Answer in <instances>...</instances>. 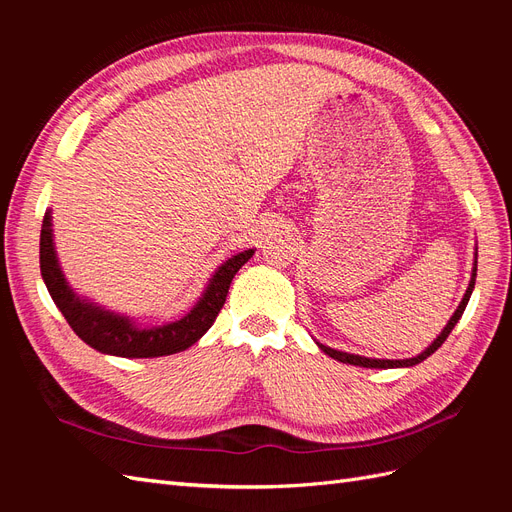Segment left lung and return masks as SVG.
I'll return each instance as SVG.
<instances>
[{"label":"left lung","mask_w":512,"mask_h":512,"mask_svg":"<svg viewBox=\"0 0 512 512\" xmlns=\"http://www.w3.org/2000/svg\"><path fill=\"white\" fill-rule=\"evenodd\" d=\"M476 256H478V247H476V252H474V267H472V277H470V284H468V290H466V294H463V299H461V303H459V307L455 309V314L451 316V320L446 322V327L442 329V333L433 339V342L421 352V354H416V356H412V359H399V361H391V359H369V356H359V354H350V352H342V350H335V348H329V346H324V344H320V342H316L318 344V348L324 352V354H329L331 359H335V361H339V363H348V365H359V367H369V369H393V367H414V365H418V363H423L427 356H431L433 352H436L444 342H446V337L451 335V331L455 329V324L459 322V318L463 316V312H466V305H468V301H470V297H472V290H474V284H476Z\"/></svg>","instance_id":"left-lung-1"}]
</instances>
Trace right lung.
Instances as JSON below:
<instances>
[{
    "instance_id": "obj_1",
    "label": "right lung",
    "mask_w": 512,
    "mask_h": 512,
    "mask_svg": "<svg viewBox=\"0 0 512 512\" xmlns=\"http://www.w3.org/2000/svg\"><path fill=\"white\" fill-rule=\"evenodd\" d=\"M51 213V209H46L40 230V273L51 299L68 320L72 331L87 346L102 354L123 356V359H156V356L183 352L196 344L218 318L232 277L254 256V250H243L228 258L211 275L198 303L183 318L160 324V327H138L134 318L104 309L74 292L59 267Z\"/></svg>"
}]
</instances>
